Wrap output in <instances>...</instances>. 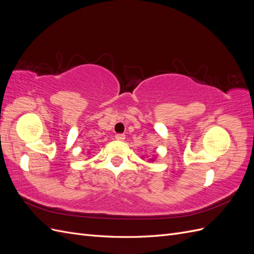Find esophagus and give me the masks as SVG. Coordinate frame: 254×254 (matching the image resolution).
Masks as SVG:
<instances>
[{"instance_id":"1","label":"esophagus","mask_w":254,"mask_h":254,"mask_svg":"<svg viewBox=\"0 0 254 254\" xmlns=\"http://www.w3.org/2000/svg\"><path fill=\"white\" fill-rule=\"evenodd\" d=\"M115 139H117L118 141H124L125 139H126V136H125V134H117L115 135Z\"/></svg>"}]
</instances>
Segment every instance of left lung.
<instances>
[{"label": "left lung", "mask_w": 254, "mask_h": 254, "mask_svg": "<svg viewBox=\"0 0 254 254\" xmlns=\"http://www.w3.org/2000/svg\"><path fill=\"white\" fill-rule=\"evenodd\" d=\"M144 158V157H143ZM149 161H150V162H152V161H155V158H150V159H148Z\"/></svg>", "instance_id": "8db88e82"}]
</instances>
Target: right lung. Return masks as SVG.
I'll return each instance as SVG.
<instances>
[{
  "label": "right lung",
  "mask_w": 254,
  "mask_h": 254,
  "mask_svg": "<svg viewBox=\"0 0 254 254\" xmlns=\"http://www.w3.org/2000/svg\"><path fill=\"white\" fill-rule=\"evenodd\" d=\"M89 153H90V152H89Z\"/></svg>",
  "instance_id": "add662e5"
}]
</instances>
